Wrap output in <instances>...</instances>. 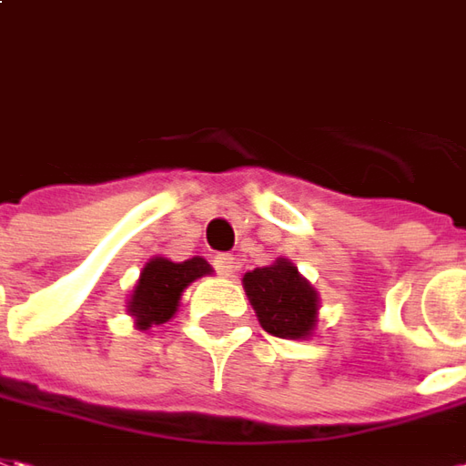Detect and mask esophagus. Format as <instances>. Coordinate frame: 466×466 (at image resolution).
Here are the masks:
<instances>
[{
  "instance_id": "esophagus-1",
  "label": "esophagus",
  "mask_w": 466,
  "mask_h": 466,
  "mask_svg": "<svg viewBox=\"0 0 466 466\" xmlns=\"http://www.w3.org/2000/svg\"><path fill=\"white\" fill-rule=\"evenodd\" d=\"M213 266H216L218 273H220V276H226V279L236 273V258H233L230 253H220V256H216Z\"/></svg>"
}]
</instances>
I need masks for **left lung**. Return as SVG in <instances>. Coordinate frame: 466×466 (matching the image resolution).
I'll return each mask as SVG.
<instances>
[{"mask_svg":"<svg viewBox=\"0 0 466 466\" xmlns=\"http://www.w3.org/2000/svg\"><path fill=\"white\" fill-rule=\"evenodd\" d=\"M243 289L260 326L279 339H309L319 321V293L289 258L248 270Z\"/></svg>","mask_w":466,"mask_h":466,"instance_id":"8db88e82","label":"left lung"}]
</instances>
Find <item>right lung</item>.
Masks as SVG:
<instances>
[{
    "mask_svg": "<svg viewBox=\"0 0 466 466\" xmlns=\"http://www.w3.org/2000/svg\"><path fill=\"white\" fill-rule=\"evenodd\" d=\"M208 273H213L210 263L206 258L173 260L155 256L145 263L140 270V279L135 283L133 296L127 301V311L135 319V329L150 331L153 326L167 323L180 306V296L193 280L203 279Z\"/></svg>",
    "mask_w": 466,
    "mask_h": 466,
    "instance_id": "1",
    "label": "right lung"
}]
</instances>
